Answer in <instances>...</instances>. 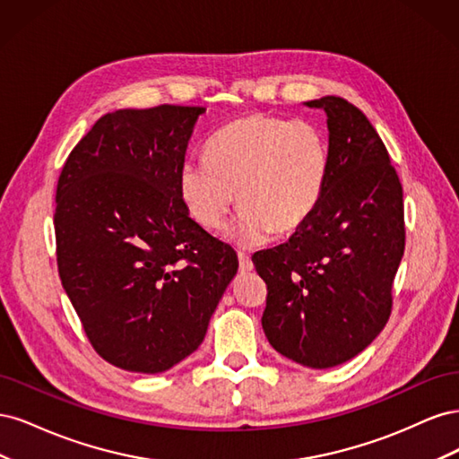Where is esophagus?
<instances>
[{"instance_id": "esophagus-1", "label": "esophagus", "mask_w": 459, "mask_h": 459, "mask_svg": "<svg viewBox=\"0 0 459 459\" xmlns=\"http://www.w3.org/2000/svg\"><path fill=\"white\" fill-rule=\"evenodd\" d=\"M238 256H239V270H241V272H251V270L255 268L251 256L245 255V253H239Z\"/></svg>"}]
</instances>
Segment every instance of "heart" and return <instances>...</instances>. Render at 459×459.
Here are the masks:
<instances>
[{
  "label": "heart",
  "mask_w": 459,
  "mask_h": 459,
  "mask_svg": "<svg viewBox=\"0 0 459 459\" xmlns=\"http://www.w3.org/2000/svg\"><path fill=\"white\" fill-rule=\"evenodd\" d=\"M204 159L179 166V199L201 228L218 231L238 197L241 214L231 235L245 247L273 231L295 233L325 195L329 145L312 120L241 117L211 137Z\"/></svg>",
  "instance_id": "1"
}]
</instances>
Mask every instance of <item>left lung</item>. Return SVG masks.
I'll list each match as a JSON object with an SVG mask.
<instances>
[{"label": "left lung", "mask_w": 459, "mask_h": 459, "mask_svg": "<svg viewBox=\"0 0 459 459\" xmlns=\"http://www.w3.org/2000/svg\"><path fill=\"white\" fill-rule=\"evenodd\" d=\"M324 108L329 178L314 216L287 243L253 256L268 285L262 327L273 349L307 368L339 366L379 335L406 245L404 199L385 143L342 97Z\"/></svg>", "instance_id": "obj_1"}]
</instances>
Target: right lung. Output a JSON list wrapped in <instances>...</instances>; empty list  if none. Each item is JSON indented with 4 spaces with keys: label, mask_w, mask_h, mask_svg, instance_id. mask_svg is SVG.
<instances>
[{
    "label": "right lung",
    "mask_w": 459,
    "mask_h": 459,
    "mask_svg": "<svg viewBox=\"0 0 459 459\" xmlns=\"http://www.w3.org/2000/svg\"><path fill=\"white\" fill-rule=\"evenodd\" d=\"M203 107L107 113L68 155L55 195L61 283L93 351L160 373L195 352L238 273L233 248L189 218L178 172Z\"/></svg>",
    "instance_id": "add662e5"
}]
</instances>
